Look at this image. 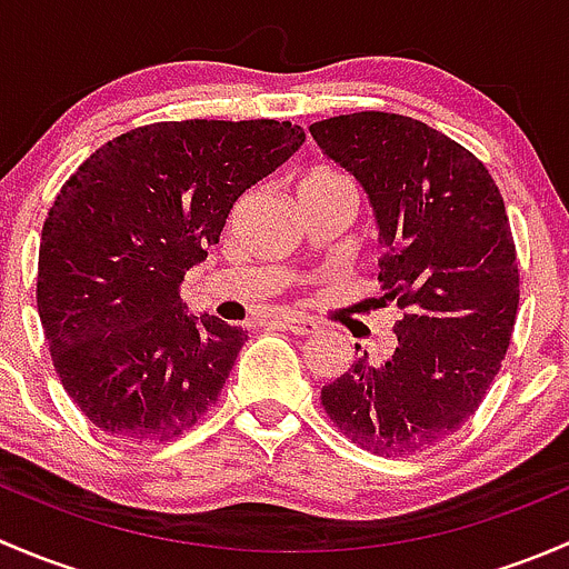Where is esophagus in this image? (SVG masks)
Returning a JSON list of instances; mask_svg holds the SVG:
<instances>
[{
    "label": "esophagus",
    "instance_id": "1",
    "mask_svg": "<svg viewBox=\"0 0 569 569\" xmlns=\"http://www.w3.org/2000/svg\"><path fill=\"white\" fill-rule=\"evenodd\" d=\"M283 327L289 332H295V336H313L319 330V321L302 317V313H289V317H283Z\"/></svg>",
    "mask_w": 569,
    "mask_h": 569
}]
</instances>
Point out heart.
I'll return each mask as SVG.
<instances>
[{"instance_id":"1","label":"heart","mask_w":569,"mask_h":569,"mask_svg":"<svg viewBox=\"0 0 569 569\" xmlns=\"http://www.w3.org/2000/svg\"><path fill=\"white\" fill-rule=\"evenodd\" d=\"M325 176H336V173H313V176H308L306 181H311V178H325Z\"/></svg>"}]
</instances>
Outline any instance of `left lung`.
Instances as JSON below:
<instances>
[{"label":"left lung","mask_w":569,"mask_h":569,"mask_svg":"<svg viewBox=\"0 0 569 569\" xmlns=\"http://www.w3.org/2000/svg\"><path fill=\"white\" fill-rule=\"evenodd\" d=\"M311 134L363 187L380 228V300L405 311L391 358L355 360L321 405L360 449L416 455L479 410L507 355L520 300L507 206L473 153L416 118L338 114Z\"/></svg>","instance_id":"obj_1"}]
</instances>
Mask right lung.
Segmentation results:
<instances>
[{
    "label": "right lung",
    "mask_w": 569,
    "mask_h": 569,
    "mask_svg": "<svg viewBox=\"0 0 569 569\" xmlns=\"http://www.w3.org/2000/svg\"><path fill=\"white\" fill-rule=\"evenodd\" d=\"M302 142L289 120H170L114 137L68 178L40 237L38 313L62 388L96 427L170 440L214 405L248 336L192 317L181 280L239 194Z\"/></svg>",
    "instance_id": "right-lung-1"
}]
</instances>
